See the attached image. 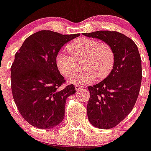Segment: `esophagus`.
I'll return each instance as SVG.
<instances>
[{
    "mask_svg": "<svg viewBox=\"0 0 151 151\" xmlns=\"http://www.w3.org/2000/svg\"><path fill=\"white\" fill-rule=\"evenodd\" d=\"M83 86H80V85H75V89H76V91H80V90H81V89H83Z\"/></svg>",
    "mask_w": 151,
    "mask_h": 151,
    "instance_id": "34e87169",
    "label": "esophagus"
}]
</instances>
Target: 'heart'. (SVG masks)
Masks as SVG:
<instances>
[{
    "mask_svg": "<svg viewBox=\"0 0 151 151\" xmlns=\"http://www.w3.org/2000/svg\"><path fill=\"white\" fill-rule=\"evenodd\" d=\"M66 50L75 60H81V71L73 74L69 83L82 85L93 82L96 77L104 79L112 71L115 63V54L112 47L106 43H99L96 39L80 37L71 42ZM55 63L60 74L68 77L76 70V62L71 57L59 52Z\"/></svg>",
    "mask_w": 151,
    "mask_h": 151,
    "instance_id": "b5f03b06",
    "label": "heart"
}]
</instances>
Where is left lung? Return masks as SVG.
Here are the masks:
<instances>
[{"mask_svg":"<svg viewBox=\"0 0 151 151\" xmlns=\"http://www.w3.org/2000/svg\"><path fill=\"white\" fill-rule=\"evenodd\" d=\"M83 35L103 41L114 51L115 63L109 75L88 87L91 96L87 106L93 126L111 129L130 113L137 99L142 77L140 55L132 39L117 31L99 30Z\"/></svg>","mask_w":151,"mask_h":151,"instance_id":"8db88e82","label":"left lung"}]
</instances>
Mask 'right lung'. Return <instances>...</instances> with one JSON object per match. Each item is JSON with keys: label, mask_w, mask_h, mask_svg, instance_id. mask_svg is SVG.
Segmentation results:
<instances>
[{"label": "right lung", "mask_w": 151, "mask_h": 151, "mask_svg": "<svg viewBox=\"0 0 151 151\" xmlns=\"http://www.w3.org/2000/svg\"><path fill=\"white\" fill-rule=\"evenodd\" d=\"M41 30L27 38L11 67L14 100L24 119L38 129L58 126L65 116L66 99L75 93L74 85L65 88L55 58L61 47L80 36Z\"/></svg>", "instance_id": "obj_1"}]
</instances>
